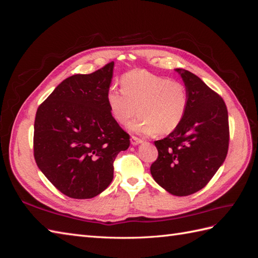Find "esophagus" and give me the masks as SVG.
Returning <instances> with one entry per match:
<instances>
[{"instance_id":"obj_1","label":"esophagus","mask_w":258,"mask_h":258,"mask_svg":"<svg viewBox=\"0 0 258 258\" xmlns=\"http://www.w3.org/2000/svg\"><path fill=\"white\" fill-rule=\"evenodd\" d=\"M130 141H131V144L132 145H139L140 143H142L143 141L141 139H139V138H137V137H131V139H130Z\"/></svg>"}]
</instances>
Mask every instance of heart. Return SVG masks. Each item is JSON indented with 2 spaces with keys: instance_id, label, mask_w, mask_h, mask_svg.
Listing matches in <instances>:
<instances>
[{
  "instance_id": "heart-1",
  "label": "heart",
  "mask_w": 258,
  "mask_h": 258,
  "mask_svg": "<svg viewBox=\"0 0 258 258\" xmlns=\"http://www.w3.org/2000/svg\"><path fill=\"white\" fill-rule=\"evenodd\" d=\"M121 88L108 90L106 102L115 120L121 124L134 118L139 108L141 116L129 126L132 131L168 135L182 123L189 103L182 82L132 70L122 76Z\"/></svg>"
}]
</instances>
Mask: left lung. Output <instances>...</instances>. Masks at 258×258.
<instances>
[{
    "mask_svg": "<svg viewBox=\"0 0 258 258\" xmlns=\"http://www.w3.org/2000/svg\"><path fill=\"white\" fill-rule=\"evenodd\" d=\"M189 96L179 127L155 141L158 158L153 178L174 196H188L210 182L225 161L229 145L228 112L224 100L197 75L175 69Z\"/></svg>",
    "mask_w": 258,
    "mask_h": 258,
    "instance_id": "8db88e82",
    "label": "left lung"
}]
</instances>
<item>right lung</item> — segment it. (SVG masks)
I'll list each match as a JSON object with an SVG mask.
<instances>
[{
	"instance_id": "right-lung-1",
	"label": "right lung",
	"mask_w": 258,
	"mask_h": 258,
	"mask_svg": "<svg viewBox=\"0 0 258 258\" xmlns=\"http://www.w3.org/2000/svg\"><path fill=\"white\" fill-rule=\"evenodd\" d=\"M114 62L60 83L38 106L33 148L37 167L66 196L89 199L111 184L114 160L130 137L106 102Z\"/></svg>"
}]
</instances>
